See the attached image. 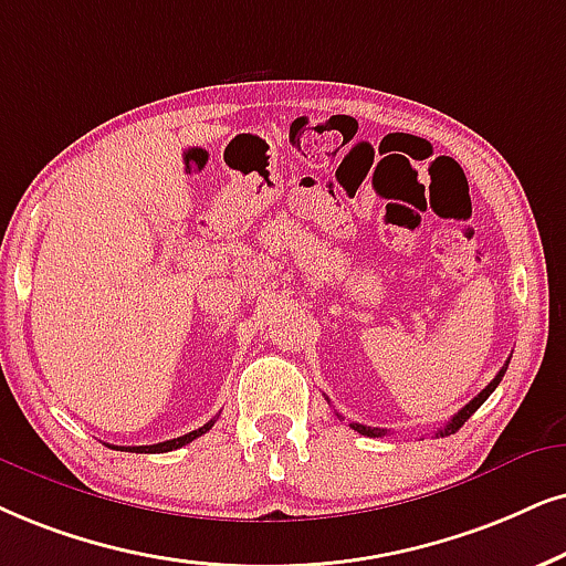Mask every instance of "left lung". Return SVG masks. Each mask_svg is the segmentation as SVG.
Here are the masks:
<instances>
[{
  "instance_id": "8db88e82",
  "label": "left lung",
  "mask_w": 566,
  "mask_h": 566,
  "mask_svg": "<svg viewBox=\"0 0 566 566\" xmlns=\"http://www.w3.org/2000/svg\"><path fill=\"white\" fill-rule=\"evenodd\" d=\"M506 366H510V360H506V363H504V368H502V370H499V374H496V378H493V381H491L489 386H485V389L481 391V395H478V397H473V399H470V402H468V405H464V407H462V410H460V412H457V415H454V418H452V420H449V423H447V426H443V428H439V431H436V436H452V433H457V431H460V428H462L464 423H468V418H470V415H473V412L478 410V407H481V405L485 402V399H489V397L493 395V389H496V386H499V381H502V376L506 374ZM349 426H353L357 433H363V436H374V439H376V436H384V433H386V431H381V428H370V426H360V423H349Z\"/></svg>"
}]
</instances>
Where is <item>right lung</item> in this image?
Instances as JSON below:
<instances>
[{"label": "right lung", "mask_w": 566, "mask_h": 566, "mask_svg": "<svg viewBox=\"0 0 566 566\" xmlns=\"http://www.w3.org/2000/svg\"><path fill=\"white\" fill-rule=\"evenodd\" d=\"M217 423V420H209L206 426H200L198 431H190L185 436H177V439H169V441H161V443H151V447H112V449H119V452H135V454H164V452H171V449H180L185 443H190L192 439H198V436H203L209 428Z\"/></svg>", "instance_id": "1"}]
</instances>
